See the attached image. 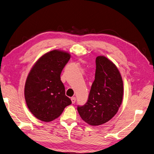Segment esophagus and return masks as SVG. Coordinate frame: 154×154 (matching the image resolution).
I'll use <instances>...</instances> for the list:
<instances>
[{"mask_svg":"<svg viewBox=\"0 0 154 154\" xmlns=\"http://www.w3.org/2000/svg\"><path fill=\"white\" fill-rule=\"evenodd\" d=\"M71 100H72V103H74L75 102V101H76V98L75 97H72L71 98Z\"/></svg>","mask_w":154,"mask_h":154,"instance_id":"1","label":"esophagus"}]
</instances>
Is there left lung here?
Returning a JSON list of instances; mask_svg holds the SVG:
<instances>
[{"label":"left lung","mask_w":154,"mask_h":154,"mask_svg":"<svg viewBox=\"0 0 154 154\" xmlns=\"http://www.w3.org/2000/svg\"><path fill=\"white\" fill-rule=\"evenodd\" d=\"M123 95V84L117 66L106 56L96 58L95 79L85 105L77 107L82 120L91 126L102 125L115 116Z\"/></svg>","instance_id":"1"}]
</instances>
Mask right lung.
I'll return each instance as SVG.
<instances>
[{"mask_svg":"<svg viewBox=\"0 0 154 154\" xmlns=\"http://www.w3.org/2000/svg\"><path fill=\"white\" fill-rule=\"evenodd\" d=\"M70 57L66 51H51L39 57L29 72L24 96L29 111L38 120L45 122L56 120L72 103L60 77Z\"/></svg>","mask_w":154,"mask_h":154,"instance_id":"add662e5","label":"right lung"}]
</instances>
